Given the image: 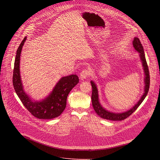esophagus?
I'll use <instances>...</instances> for the list:
<instances>
[{
	"mask_svg": "<svg viewBox=\"0 0 160 160\" xmlns=\"http://www.w3.org/2000/svg\"><path fill=\"white\" fill-rule=\"evenodd\" d=\"M91 72H90V71L88 69H83L81 73H80V79L82 80H84L86 79L87 77H89Z\"/></svg>",
	"mask_w": 160,
	"mask_h": 160,
	"instance_id": "obj_1",
	"label": "esophagus"
}]
</instances>
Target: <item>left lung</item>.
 Returning a JSON list of instances; mask_svg holds the SVG:
<instances>
[{"label":"left lung","mask_w":160,"mask_h":160,"mask_svg":"<svg viewBox=\"0 0 160 160\" xmlns=\"http://www.w3.org/2000/svg\"><path fill=\"white\" fill-rule=\"evenodd\" d=\"M133 46L137 51L139 53V56L141 58V60L142 61V64L144 68V72H145V93L142 96L139 101L132 108H131L130 110L121 113H112L110 112H108L104 109L102 106L100 105L99 100H98V90L97 88V86L95 83L91 81V84L92 86V95H91V99H92V104H93V107L95 112L99 115L100 117H102V119H108V120H112V121H122L127 119L130 115H131L134 112H135L138 108L140 106V104L143 101L144 99L145 98L150 87V74H149V70H148V67L146 61V58L145 56L144 52V49L143 47L142 46V44L139 38H135L133 41Z\"/></svg>","instance_id":"1"}]
</instances>
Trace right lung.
<instances>
[{
  "mask_svg": "<svg viewBox=\"0 0 160 160\" xmlns=\"http://www.w3.org/2000/svg\"><path fill=\"white\" fill-rule=\"evenodd\" d=\"M26 39L25 37L17 50L13 72V88L24 107L33 116L40 119H54L65 110L67 96L78 83L79 78L76 74L62 78L48 97L41 102H33L23 90L19 71L21 52Z\"/></svg>",
  "mask_w": 160,
  "mask_h": 160,
  "instance_id": "obj_1",
  "label": "right lung"
}]
</instances>
